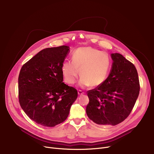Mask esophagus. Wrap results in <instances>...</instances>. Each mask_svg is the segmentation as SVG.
Instances as JSON below:
<instances>
[{"label": "esophagus", "mask_w": 154, "mask_h": 154, "mask_svg": "<svg viewBox=\"0 0 154 154\" xmlns=\"http://www.w3.org/2000/svg\"><path fill=\"white\" fill-rule=\"evenodd\" d=\"M84 94V92L83 91H82V90H79L78 91V94L79 95V96H81V95H82V94Z\"/></svg>", "instance_id": "1"}]
</instances>
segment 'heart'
Listing matches in <instances>:
<instances>
[{
	"label": "heart",
	"mask_w": 154,
	"mask_h": 154,
	"mask_svg": "<svg viewBox=\"0 0 154 154\" xmlns=\"http://www.w3.org/2000/svg\"><path fill=\"white\" fill-rule=\"evenodd\" d=\"M111 67V59L104 51L84 47L72 54V61H64L61 72L67 83L74 84L80 75L79 85L82 88L100 86L106 80Z\"/></svg>",
	"instance_id": "b5f03b06"
}]
</instances>
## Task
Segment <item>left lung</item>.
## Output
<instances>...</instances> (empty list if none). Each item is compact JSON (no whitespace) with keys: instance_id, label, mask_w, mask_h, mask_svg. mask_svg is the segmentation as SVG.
Returning <instances> with one entry per match:
<instances>
[{"instance_id":"left-lung-1","label":"left lung","mask_w":154,"mask_h":154,"mask_svg":"<svg viewBox=\"0 0 154 154\" xmlns=\"http://www.w3.org/2000/svg\"><path fill=\"white\" fill-rule=\"evenodd\" d=\"M112 69L103 84L87 91L90 99L87 116L99 125H115L130 115L140 93V82L134 64L121 54H112Z\"/></svg>"}]
</instances>
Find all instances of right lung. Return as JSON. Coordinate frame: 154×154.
Wrapping results in <instances>:
<instances>
[{
    "instance_id": "1",
    "label": "right lung",
    "mask_w": 154,
    "mask_h": 154,
    "mask_svg": "<svg viewBox=\"0 0 154 154\" xmlns=\"http://www.w3.org/2000/svg\"><path fill=\"white\" fill-rule=\"evenodd\" d=\"M69 51L66 46L45 49L20 71L19 103L38 124L52 127L64 122L77 98V90L63 82L61 66Z\"/></svg>"
}]
</instances>
